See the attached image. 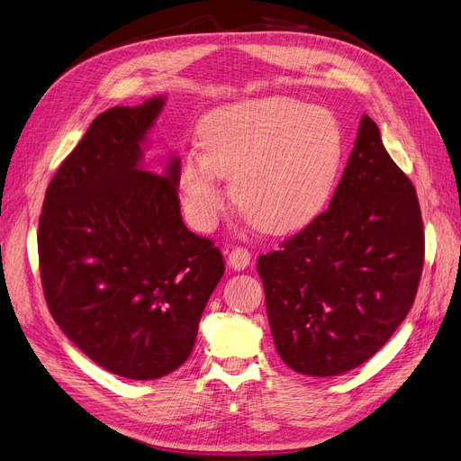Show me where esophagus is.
I'll list each match as a JSON object with an SVG mask.
<instances>
[{
	"label": "esophagus",
	"mask_w": 461,
	"mask_h": 461,
	"mask_svg": "<svg viewBox=\"0 0 461 461\" xmlns=\"http://www.w3.org/2000/svg\"><path fill=\"white\" fill-rule=\"evenodd\" d=\"M228 264L231 270H237L241 272L245 270L247 266L250 264V252L247 249H241V247H235L230 255H228Z\"/></svg>",
	"instance_id": "esophagus-1"
}]
</instances>
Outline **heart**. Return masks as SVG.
Masks as SVG:
<instances>
[{
  "mask_svg": "<svg viewBox=\"0 0 461 461\" xmlns=\"http://www.w3.org/2000/svg\"><path fill=\"white\" fill-rule=\"evenodd\" d=\"M201 151L177 158L176 180L189 224L209 231L231 203L252 226L289 235L310 226L330 204L345 158L337 116L306 101L270 95L218 107L199 126Z\"/></svg>",
  "mask_w": 461,
  "mask_h": 461,
  "instance_id": "1",
  "label": "heart"
}]
</instances>
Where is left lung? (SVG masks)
Masks as SVG:
<instances>
[{"label": "left lung", "instance_id": "1", "mask_svg": "<svg viewBox=\"0 0 461 461\" xmlns=\"http://www.w3.org/2000/svg\"><path fill=\"white\" fill-rule=\"evenodd\" d=\"M423 252L415 187L364 114L330 209L258 258L281 360L312 377L369 360L408 316Z\"/></svg>", "mask_w": 461, "mask_h": 461}]
</instances>
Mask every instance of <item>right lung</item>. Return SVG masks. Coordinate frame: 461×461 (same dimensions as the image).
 I'll return each instance as SVG.
<instances>
[{"instance_id":"add662e5","label":"right lung","mask_w":461,"mask_h":461,"mask_svg":"<svg viewBox=\"0 0 461 461\" xmlns=\"http://www.w3.org/2000/svg\"><path fill=\"white\" fill-rule=\"evenodd\" d=\"M165 95L101 113L48 185L38 226L43 294L53 320L114 375L158 379L195 345L224 276L211 240L182 220L172 155L143 170V145Z\"/></svg>"}]
</instances>
